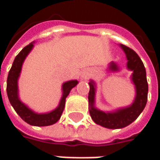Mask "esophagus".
Wrapping results in <instances>:
<instances>
[{
  "instance_id": "obj_1",
  "label": "esophagus",
  "mask_w": 160,
  "mask_h": 160,
  "mask_svg": "<svg viewBox=\"0 0 160 160\" xmlns=\"http://www.w3.org/2000/svg\"><path fill=\"white\" fill-rule=\"evenodd\" d=\"M83 77H84V78H87V74H85V75H83Z\"/></svg>"
}]
</instances>
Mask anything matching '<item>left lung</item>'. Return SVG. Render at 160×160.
Segmentation results:
<instances>
[{
    "label": "left lung",
    "instance_id": "obj_1",
    "mask_svg": "<svg viewBox=\"0 0 160 160\" xmlns=\"http://www.w3.org/2000/svg\"><path fill=\"white\" fill-rule=\"evenodd\" d=\"M126 54L128 62L127 68L133 71L132 81L135 87L136 95L133 104L130 106L118 109L114 112H104L98 110L94 106L96 87L92 80L89 82L90 91L88 94L89 101V112L92 119L95 123L101 125L107 128H122L132 123L140 116L148 101V84L147 80V73L144 64L136 53L130 48L123 44H120ZM111 71H118V66L115 62H111L109 67Z\"/></svg>",
    "mask_w": 160,
    "mask_h": 160
}]
</instances>
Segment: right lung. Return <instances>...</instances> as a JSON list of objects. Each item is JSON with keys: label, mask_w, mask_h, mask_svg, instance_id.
Instances as JSON below:
<instances>
[{"label": "right lung", "mask_w": 160, "mask_h": 160, "mask_svg": "<svg viewBox=\"0 0 160 160\" xmlns=\"http://www.w3.org/2000/svg\"><path fill=\"white\" fill-rule=\"evenodd\" d=\"M32 48L33 42H31L30 44L26 46L15 57L7 80V93H8L9 102L12 104L14 111L26 122L29 123L30 125L38 126V127L49 126L56 123L60 119L65 107L66 98L69 94L72 88H73L78 84V80H69L63 83L62 97L61 98L58 107L56 108L54 111L44 114L35 113L19 100V93H18V80L21 72L22 64Z\"/></svg>", "instance_id": "right-lung-1"}]
</instances>
